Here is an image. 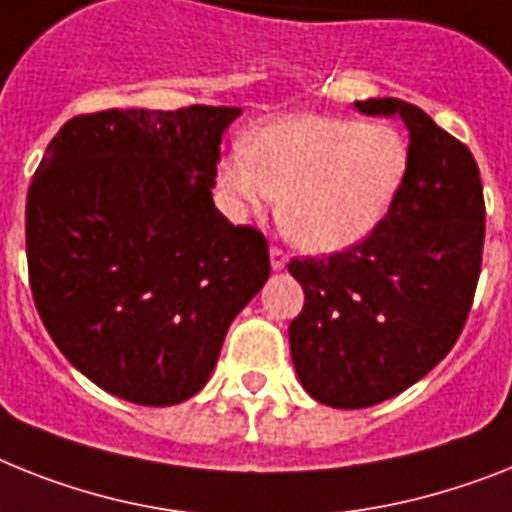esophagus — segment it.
Here are the masks:
<instances>
[{
	"label": "esophagus",
	"mask_w": 512,
	"mask_h": 512,
	"mask_svg": "<svg viewBox=\"0 0 512 512\" xmlns=\"http://www.w3.org/2000/svg\"><path fill=\"white\" fill-rule=\"evenodd\" d=\"M269 261H272L274 272H280V269H285L287 264V253L280 251V248H272V251H269Z\"/></svg>",
	"instance_id": "esophagus-1"
}]
</instances>
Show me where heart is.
<instances>
[{
    "mask_svg": "<svg viewBox=\"0 0 512 512\" xmlns=\"http://www.w3.org/2000/svg\"><path fill=\"white\" fill-rule=\"evenodd\" d=\"M408 143L384 122L285 117L253 130L243 154L219 164L238 214L282 198V225L314 253L348 251L382 225L408 175Z\"/></svg>",
    "mask_w": 512,
    "mask_h": 512,
    "instance_id": "obj_1",
    "label": "heart"
}]
</instances>
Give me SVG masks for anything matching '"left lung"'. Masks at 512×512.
I'll list each match as a JSON object with an SVG mask.
<instances>
[{
    "mask_svg": "<svg viewBox=\"0 0 512 512\" xmlns=\"http://www.w3.org/2000/svg\"><path fill=\"white\" fill-rule=\"evenodd\" d=\"M408 128V175L369 238L324 259H293L306 303L290 356L303 390L332 408H369L408 390L463 332L484 248V190L474 154L400 99L356 101Z\"/></svg>",
    "mask_w": 512,
    "mask_h": 512,
    "instance_id": "1",
    "label": "left lung"
}]
</instances>
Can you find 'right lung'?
I'll list each match as a JSON object with an SVG mask.
<instances>
[{
	"mask_svg": "<svg viewBox=\"0 0 512 512\" xmlns=\"http://www.w3.org/2000/svg\"><path fill=\"white\" fill-rule=\"evenodd\" d=\"M240 107L107 109L67 120L25 204L33 301L62 356L138 405L193 398L232 319L269 280V246L214 206Z\"/></svg>",
	"mask_w": 512,
	"mask_h": 512,
	"instance_id": "1",
	"label": "right lung"
}]
</instances>
